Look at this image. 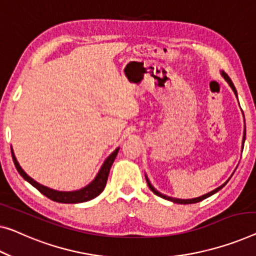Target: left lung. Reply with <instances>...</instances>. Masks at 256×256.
Listing matches in <instances>:
<instances>
[{
    "label": "left lung",
    "instance_id": "left-lung-1",
    "mask_svg": "<svg viewBox=\"0 0 256 256\" xmlns=\"http://www.w3.org/2000/svg\"><path fill=\"white\" fill-rule=\"evenodd\" d=\"M222 74H223V77L226 78V82H228V85L231 86V88L234 90V92L236 93V95H237V90H236V87H234V82H231V79H230V77H228V76L226 74H224V72H222ZM245 138H246V130H245V132H244V138H242V148H244V142H245ZM146 180H147V184H148V188H150V190L154 194H156V196H160V198H163V199H166V200H169V201H172V202H176V204H196V202H200V201H202V200H204V199H207L208 196H212L214 193H216V192H218V190H220V188H223L224 186L226 185V182H228V180L224 182L223 185H220V188H217L216 190H212V192H209V193H207V194H204V196H199V198H196V199H190V200H180V199H174V198H170V196H163V194H161V193H158V190H156L154 188H152V186L150 185V180H148V179L146 178Z\"/></svg>",
    "mask_w": 256,
    "mask_h": 256
}]
</instances>
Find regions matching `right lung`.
Returning a JSON list of instances; mask_svg holds the SVG:
<instances>
[{
    "mask_svg": "<svg viewBox=\"0 0 256 256\" xmlns=\"http://www.w3.org/2000/svg\"><path fill=\"white\" fill-rule=\"evenodd\" d=\"M118 150H120V148H117V150L106 160L104 166L101 168V170L98 171V176L95 177L94 180L88 186H86V188H84L82 190H74V192H58V190H50L46 188L44 185H40L39 182L33 180L32 178L24 172V170H22L20 166L18 164L17 160L14 155L12 150H11V155H12L14 163V166H16V169L19 172V174H20L25 180H28L30 185L34 186V188L39 190L40 193H42L44 196H47L48 199L56 202H60V204H79V202H86L94 199V198H96L102 193V190H104L106 188V180H108L110 168H112L114 161H115Z\"/></svg>",
    "mask_w": 256,
    "mask_h": 256,
    "instance_id": "add662e5",
    "label": "right lung"
}]
</instances>
